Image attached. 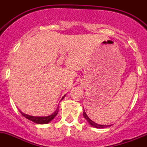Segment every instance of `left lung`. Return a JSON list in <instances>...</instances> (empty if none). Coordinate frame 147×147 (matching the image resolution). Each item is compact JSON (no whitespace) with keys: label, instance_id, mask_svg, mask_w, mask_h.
<instances>
[{"label":"left lung","instance_id":"obj_1","mask_svg":"<svg viewBox=\"0 0 147 147\" xmlns=\"http://www.w3.org/2000/svg\"><path fill=\"white\" fill-rule=\"evenodd\" d=\"M83 115H84V118L86 120V121L89 122V123L91 126H92L93 127H95V128H98V129H104V128H107V127H110V125H100V124H98L97 123H95L94 121H92L90 118L88 117L87 115L86 114V112H85V110L84 109V112H83Z\"/></svg>","mask_w":147,"mask_h":147}]
</instances>
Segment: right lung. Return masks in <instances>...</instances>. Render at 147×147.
Instances as JSON below:
<instances>
[{
  "instance_id": "obj_1",
  "label": "right lung",
  "mask_w": 147,
  "mask_h": 147,
  "mask_svg": "<svg viewBox=\"0 0 147 147\" xmlns=\"http://www.w3.org/2000/svg\"><path fill=\"white\" fill-rule=\"evenodd\" d=\"M64 97H65V95L63 97V98H62V99H61V100H63ZM20 113L22 114V115L24 116V117H25L26 118H27V119L29 120V121H32V122H34V123H38V124H46V123H49L51 121H52V120L55 118V116L57 115L58 113V107L57 108V109H56V110L53 113H52V115H48V116H43V117H42V116L41 117H38V116L29 115L25 114V113H24V112H20Z\"/></svg>"
}]
</instances>
